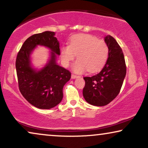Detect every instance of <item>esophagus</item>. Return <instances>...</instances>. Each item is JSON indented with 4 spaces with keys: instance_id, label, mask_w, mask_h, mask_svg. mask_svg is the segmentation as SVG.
I'll use <instances>...</instances> for the list:
<instances>
[{
    "instance_id": "1",
    "label": "esophagus",
    "mask_w": 148,
    "mask_h": 148,
    "mask_svg": "<svg viewBox=\"0 0 148 148\" xmlns=\"http://www.w3.org/2000/svg\"><path fill=\"white\" fill-rule=\"evenodd\" d=\"M78 77H79V76H77V75H75V74H72V76H71V78H72V79L78 78Z\"/></svg>"
}]
</instances>
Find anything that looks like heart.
<instances>
[{
    "label": "heart",
    "mask_w": 148,
    "mask_h": 148,
    "mask_svg": "<svg viewBox=\"0 0 148 148\" xmlns=\"http://www.w3.org/2000/svg\"><path fill=\"white\" fill-rule=\"evenodd\" d=\"M108 54L107 43L91 34L74 35L68 46L60 48L62 60L66 66L69 65L76 55L78 60L74 64L73 70L78 74L87 70L90 72L98 71L106 63Z\"/></svg>",
    "instance_id": "1"
}]
</instances>
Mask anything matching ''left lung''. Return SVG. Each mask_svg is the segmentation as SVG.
<instances>
[{"label":"left lung","instance_id":"8db88e82","mask_svg":"<svg viewBox=\"0 0 148 148\" xmlns=\"http://www.w3.org/2000/svg\"><path fill=\"white\" fill-rule=\"evenodd\" d=\"M104 40L109 48L106 63L99 73L84 77V98L90 104L96 106L108 104L118 95L126 74L124 56L120 45L110 35L106 36Z\"/></svg>","mask_w":148,"mask_h":148}]
</instances>
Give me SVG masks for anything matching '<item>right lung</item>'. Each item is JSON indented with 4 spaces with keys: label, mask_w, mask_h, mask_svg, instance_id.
Here are the masks:
<instances>
[{
    "label": "right lung",
    "mask_w": 148,
    "mask_h": 148,
    "mask_svg": "<svg viewBox=\"0 0 148 148\" xmlns=\"http://www.w3.org/2000/svg\"><path fill=\"white\" fill-rule=\"evenodd\" d=\"M55 33L45 31L35 34L26 40L18 53L16 69L20 92L26 100L40 109L52 108L63 98V87L71 78L69 70L56 62V55H60V44ZM38 45L50 48L51 58L40 71L31 66L30 54Z\"/></svg>",
    "instance_id": "1"
}]
</instances>
